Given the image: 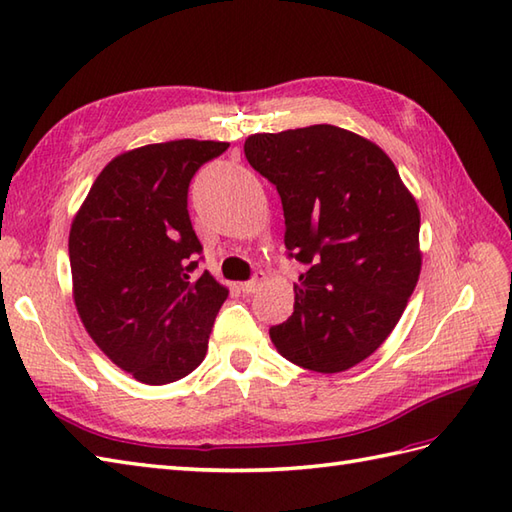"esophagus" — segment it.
Listing matches in <instances>:
<instances>
[{"instance_id":"34e87169","label":"esophagus","mask_w":512,"mask_h":512,"mask_svg":"<svg viewBox=\"0 0 512 512\" xmlns=\"http://www.w3.org/2000/svg\"><path fill=\"white\" fill-rule=\"evenodd\" d=\"M264 281H266V275H264V273H255V275L250 277L248 281H244V284H242V290H244V292H248V295H253V292H257V288L262 286Z\"/></svg>"}]
</instances>
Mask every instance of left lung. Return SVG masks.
<instances>
[{
  "mask_svg": "<svg viewBox=\"0 0 512 512\" xmlns=\"http://www.w3.org/2000/svg\"><path fill=\"white\" fill-rule=\"evenodd\" d=\"M244 154L277 187L288 257L306 266L295 312L270 339L312 372L365 361L396 328L420 275V211L394 162L334 125L253 134Z\"/></svg>",
  "mask_w": 512,
  "mask_h": 512,
  "instance_id": "obj_1",
  "label": "left lung"
}]
</instances>
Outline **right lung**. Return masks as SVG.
<instances>
[{"label": "right lung", "instance_id": "obj_1", "mask_svg": "<svg viewBox=\"0 0 512 512\" xmlns=\"http://www.w3.org/2000/svg\"><path fill=\"white\" fill-rule=\"evenodd\" d=\"M228 143L171 140L114 158L70 228L74 303L85 330L140 383L167 385L204 361L228 290L195 279L202 244L189 184Z\"/></svg>", "mask_w": 512, "mask_h": 512}]
</instances>
